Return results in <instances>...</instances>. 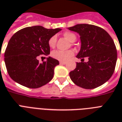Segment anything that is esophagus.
Listing matches in <instances>:
<instances>
[{
  "label": "esophagus",
  "instance_id": "esophagus-1",
  "mask_svg": "<svg viewBox=\"0 0 122 122\" xmlns=\"http://www.w3.org/2000/svg\"><path fill=\"white\" fill-rule=\"evenodd\" d=\"M59 63H60V65H65L66 62L65 61H59Z\"/></svg>",
  "mask_w": 122,
  "mask_h": 122
}]
</instances>
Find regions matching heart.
Masks as SVG:
<instances>
[{"label": "heart", "instance_id": "b5f03b06", "mask_svg": "<svg viewBox=\"0 0 122 122\" xmlns=\"http://www.w3.org/2000/svg\"><path fill=\"white\" fill-rule=\"evenodd\" d=\"M63 36L65 38L68 40L70 42H74L76 39V35H75L74 33L70 32V31H66L63 34ZM56 41H57V37L56 35L52 36L51 39L49 40V46L50 47L53 48L55 47L56 44ZM73 51L72 50H68V51H60V50H56L52 52L51 55L52 57H53L54 59H57L58 61H66L68 59L70 58L73 55Z\"/></svg>", "mask_w": 122, "mask_h": 122}]
</instances>
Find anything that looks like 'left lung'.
<instances>
[{"instance_id": "1", "label": "left lung", "mask_w": 122, "mask_h": 122, "mask_svg": "<svg viewBox=\"0 0 122 122\" xmlns=\"http://www.w3.org/2000/svg\"><path fill=\"white\" fill-rule=\"evenodd\" d=\"M80 36L81 48L76 57V68L70 72L73 82L87 89L104 84L113 74L117 60V51L113 39L108 32L97 26L78 24L68 28ZM87 57L88 61L84 62Z\"/></svg>"}]
</instances>
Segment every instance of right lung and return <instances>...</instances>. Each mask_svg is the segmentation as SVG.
Instances as JSON below:
<instances>
[{
	"mask_svg": "<svg viewBox=\"0 0 122 122\" xmlns=\"http://www.w3.org/2000/svg\"><path fill=\"white\" fill-rule=\"evenodd\" d=\"M60 28L47 29L33 26L20 30L9 41L4 54V61L9 75L25 87L37 89L49 82L59 61L51 57L39 63L37 57L50 54L49 40Z\"/></svg>",
	"mask_w": 122,
	"mask_h": 122,
	"instance_id": "right-lung-1",
	"label": "right lung"
}]
</instances>
